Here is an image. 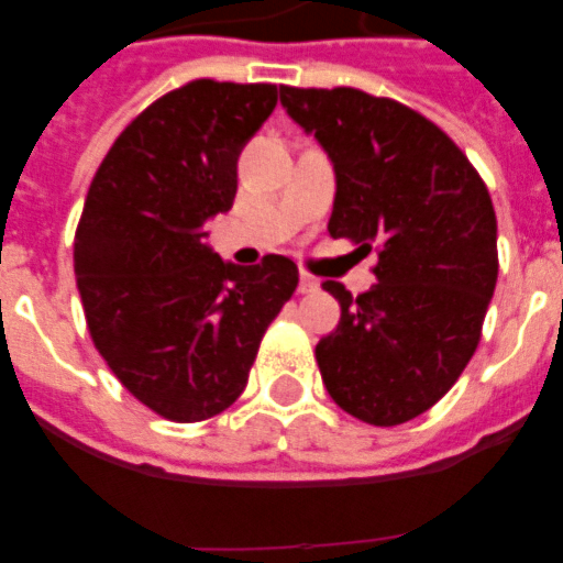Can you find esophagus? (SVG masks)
Segmentation results:
<instances>
[{
  "label": "esophagus",
  "mask_w": 563,
  "mask_h": 563,
  "mask_svg": "<svg viewBox=\"0 0 563 563\" xmlns=\"http://www.w3.org/2000/svg\"><path fill=\"white\" fill-rule=\"evenodd\" d=\"M300 291H303V295H309V291H318V280L316 277H312V274H300Z\"/></svg>",
  "instance_id": "obj_1"
}]
</instances>
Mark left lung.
I'll use <instances>...</instances> for the list:
<instances>
[{"mask_svg": "<svg viewBox=\"0 0 563 563\" xmlns=\"http://www.w3.org/2000/svg\"><path fill=\"white\" fill-rule=\"evenodd\" d=\"M283 108L335 169L330 236L376 251V283L324 289L342 321L316 347L347 415L397 427L432 409L479 347L497 286V212L450 136L400 101L353 87H280Z\"/></svg>", "mask_w": 563, "mask_h": 563, "instance_id": "left-lung-1", "label": "left lung"}]
</instances>
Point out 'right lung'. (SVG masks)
Segmentation results:
<instances>
[{"mask_svg": "<svg viewBox=\"0 0 563 563\" xmlns=\"http://www.w3.org/2000/svg\"><path fill=\"white\" fill-rule=\"evenodd\" d=\"M274 104V84L195 78L117 136L87 189L73 260L90 339L119 383L175 423L236 402L298 289L289 256L242 268L203 245V221L233 207L242 145Z\"/></svg>", "mask_w": 563, "mask_h": 563, "instance_id": "obj_1", "label": "right lung"}]
</instances>
